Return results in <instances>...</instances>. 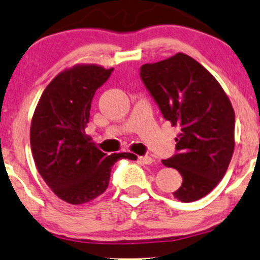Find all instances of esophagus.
<instances>
[{"label":"esophagus","mask_w":260,"mask_h":260,"mask_svg":"<svg viewBox=\"0 0 260 260\" xmlns=\"http://www.w3.org/2000/svg\"><path fill=\"white\" fill-rule=\"evenodd\" d=\"M139 159H140V161H141V163H143V164H152L154 161V159L152 157H149V155H141V157H139Z\"/></svg>","instance_id":"esophagus-1"}]
</instances>
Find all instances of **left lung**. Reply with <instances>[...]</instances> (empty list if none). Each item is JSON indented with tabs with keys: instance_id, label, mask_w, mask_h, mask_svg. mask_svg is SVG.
I'll list each match as a JSON object with an SVG mask.
<instances>
[{
	"instance_id": "obj_1",
	"label": "left lung",
	"mask_w": 260,
	"mask_h": 260,
	"mask_svg": "<svg viewBox=\"0 0 260 260\" xmlns=\"http://www.w3.org/2000/svg\"><path fill=\"white\" fill-rule=\"evenodd\" d=\"M163 117L180 127L178 153L161 163L181 174V202L209 193L226 173L235 148V112L218 80L197 60L176 53L140 72Z\"/></svg>"
}]
</instances>
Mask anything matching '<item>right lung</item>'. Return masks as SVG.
<instances>
[{
    "label": "right lung",
    "mask_w": 260,
    "mask_h": 260,
    "mask_svg": "<svg viewBox=\"0 0 260 260\" xmlns=\"http://www.w3.org/2000/svg\"><path fill=\"white\" fill-rule=\"evenodd\" d=\"M113 68L76 64L63 70L40 97L30 127V145L40 175L58 198L69 204L87 203L107 190L111 170L133 153L107 155L86 135L91 101Z\"/></svg>",
    "instance_id": "obj_1"
}]
</instances>
